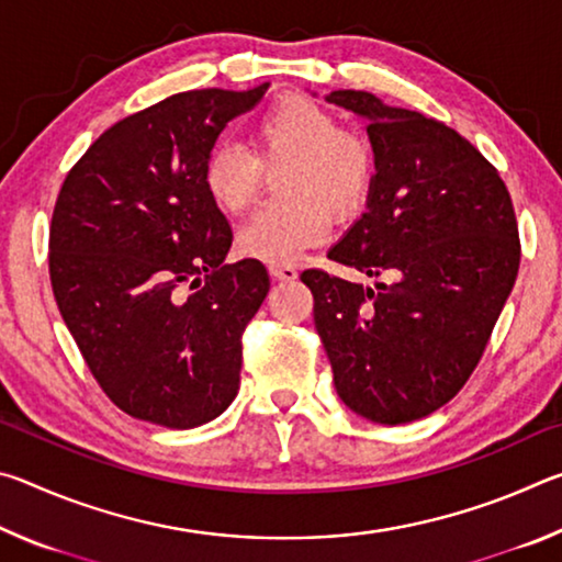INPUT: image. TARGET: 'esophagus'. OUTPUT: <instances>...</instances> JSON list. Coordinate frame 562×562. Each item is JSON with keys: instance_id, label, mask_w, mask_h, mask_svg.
<instances>
[{"instance_id": "esophagus-1", "label": "esophagus", "mask_w": 562, "mask_h": 562, "mask_svg": "<svg viewBox=\"0 0 562 562\" xmlns=\"http://www.w3.org/2000/svg\"><path fill=\"white\" fill-rule=\"evenodd\" d=\"M270 274H272V280H282V282H290V280H294L297 278V268H294V265H270Z\"/></svg>"}]
</instances>
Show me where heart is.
Listing matches in <instances>:
<instances>
[{"label": "heart", "mask_w": 562, "mask_h": 562, "mask_svg": "<svg viewBox=\"0 0 562 562\" xmlns=\"http://www.w3.org/2000/svg\"><path fill=\"white\" fill-rule=\"evenodd\" d=\"M252 154L217 144L207 154L201 183L217 211L240 215L258 201L262 168H278L280 201L265 205L237 233V252L270 265L292 262L317 245L329 223L355 221L374 186V154L359 133L337 128L319 103L284 97L255 121Z\"/></svg>", "instance_id": "b5f03b06"}]
</instances>
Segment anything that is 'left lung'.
<instances>
[{
	"instance_id": "left-lung-1",
	"label": "left lung",
	"mask_w": 562,
	"mask_h": 562,
	"mask_svg": "<svg viewBox=\"0 0 562 562\" xmlns=\"http://www.w3.org/2000/svg\"><path fill=\"white\" fill-rule=\"evenodd\" d=\"M327 101L367 119L376 168L367 213L327 258L389 282L325 270L302 282L341 402L408 424L451 402L479 364L518 274L516 213L498 170L446 123L369 91Z\"/></svg>"
}]
</instances>
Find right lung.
I'll return each mask as SVG.
<instances>
[{
  "label": "right lung",
  "mask_w": 562,
  "mask_h": 562,
  "mask_svg": "<svg viewBox=\"0 0 562 562\" xmlns=\"http://www.w3.org/2000/svg\"><path fill=\"white\" fill-rule=\"evenodd\" d=\"M268 87L176 93L113 123L56 198V304L99 386L140 422L195 429L240 389L243 331L270 274L225 262L233 231L201 173L227 121Z\"/></svg>",
  "instance_id": "obj_1"
}]
</instances>
